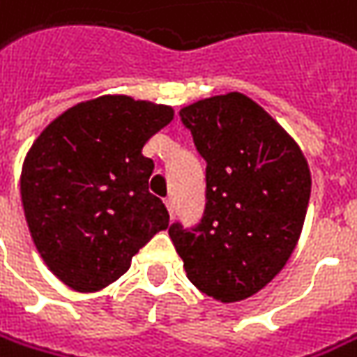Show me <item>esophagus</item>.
Returning a JSON list of instances; mask_svg holds the SVG:
<instances>
[{
	"mask_svg": "<svg viewBox=\"0 0 357 357\" xmlns=\"http://www.w3.org/2000/svg\"><path fill=\"white\" fill-rule=\"evenodd\" d=\"M164 203H166V207H167V211H169V215L174 217V211H176V203H174V197L169 195V197H166V199H164Z\"/></svg>",
	"mask_w": 357,
	"mask_h": 357,
	"instance_id": "34e87169",
	"label": "esophagus"
}]
</instances>
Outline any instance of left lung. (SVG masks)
<instances>
[{"instance_id":"obj_1","label":"left lung","mask_w":357,"mask_h":357,"mask_svg":"<svg viewBox=\"0 0 357 357\" xmlns=\"http://www.w3.org/2000/svg\"><path fill=\"white\" fill-rule=\"evenodd\" d=\"M205 160V209L197 225L167 233L188 278L207 296L237 302L266 287L301 237L310 169L296 142L241 93L179 110Z\"/></svg>"}]
</instances>
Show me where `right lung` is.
<instances>
[{
  "label": "right lung",
  "instance_id": "1",
  "mask_svg": "<svg viewBox=\"0 0 357 357\" xmlns=\"http://www.w3.org/2000/svg\"><path fill=\"white\" fill-rule=\"evenodd\" d=\"M174 118L169 106L100 96L68 108L33 142L21 172V202L33 243L70 289L100 290L169 213L148 191L154 162L144 144Z\"/></svg>",
  "mask_w": 357,
  "mask_h": 357
}]
</instances>
